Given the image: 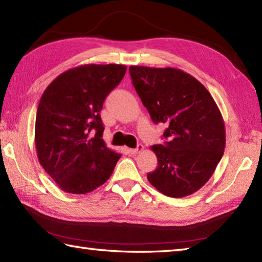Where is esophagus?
<instances>
[{
	"label": "esophagus",
	"instance_id": "obj_1",
	"mask_svg": "<svg viewBox=\"0 0 262 262\" xmlns=\"http://www.w3.org/2000/svg\"><path fill=\"white\" fill-rule=\"evenodd\" d=\"M143 149H144L143 145H142V144H137V147H136L135 149H129V152H130L132 155H136V154L141 152Z\"/></svg>",
	"mask_w": 262,
	"mask_h": 262
}]
</instances>
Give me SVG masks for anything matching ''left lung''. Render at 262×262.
<instances>
[{"instance_id": "8db88e82", "label": "left lung", "mask_w": 262, "mask_h": 262, "mask_svg": "<svg viewBox=\"0 0 262 262\" xmlns=\"http://www.w3.org/2000/svg\"><path fill=\"white\" fill-rule=\"evenodd\" d=\"M142 104L155 123H166L164 144L152 145L158 166L147 178L171 198L196 192L214 173L225 148V127L209 91L174 68L130 66Z\"/></svg>"}]
</instances>
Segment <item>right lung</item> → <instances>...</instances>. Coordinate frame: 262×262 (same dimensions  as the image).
<instances>
[{
    "label": "right lung",
    "mask_w": 262,
    "mask_h": 262,
    "mask_svg": "<svg viewBox=\"0 0 262 262\" xmlns=\"http://www.w3.org/2000/svg\"><path fill=\"white\" fill-rule=\"evenodd\" d=\"M123 64H85L57 76L43 92L35 118V148L57 186L70 194L99 187L120 154L106 147L100 111L126 74Z\"/></svg>",
    "instance_id": "right-lung-1"
}]
</instances>
